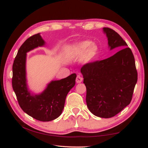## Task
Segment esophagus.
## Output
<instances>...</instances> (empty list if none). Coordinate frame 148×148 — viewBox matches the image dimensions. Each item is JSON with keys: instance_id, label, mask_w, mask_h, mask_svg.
<instances>
[{"instance_id": "34e87169", "label": "esophagus", "mask_w": 148, "mask_h": 148, "mask_svg": "<svg viewBox=\"0 0 148 148\" xmlns=\"http://www.w3.org/2000/svg\"><path fill=\"white\" fill-rule=\"evenodd\" d=\"M82 81H83V78L81 76L79 75H77V78H76V82H77V83H82Z\"/></svg>"}]
</instances>
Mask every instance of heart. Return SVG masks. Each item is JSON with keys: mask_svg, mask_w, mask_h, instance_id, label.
Segmentation results:
<instances>
[{"mask_svg": "<svg viewBox=\"0 0 148 148\" xmlns=\"http://www.w3.org/2000/svg\"><path fill=\"white\" fill-rule=\"evenodd\" d=\"M98 52V47L95 43L89 41L77 43L71 50V54L75 56H81L84 53V60L89 62L95 57Z\"/></svg>", "mask_w": 148, "mask_h": 148, "instance_id": "1", "label": "heart"}]
</instances>
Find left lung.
<instances>
[{
    "mask_svg": "<svg viewBox=\"0 0 148 148\" xmlns=\"http://www.w3.org/2000/svg\"><path fill=\"white\" fill-rule=\"evenodd\" d=\"M110 50H122L106 59L88 63L81 69L86 87V101L89 111L97 117L110 118L130 104L138 79L131 49L115 31L103 28Z\"/></svg>",
    "mask_w": 148,
    "mask_h": 148,
    "instance_id": "left-lung-1",
    "label": "left lung"
}]
</instances>
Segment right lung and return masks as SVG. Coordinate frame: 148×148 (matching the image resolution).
<instances>
[{
    "instance_id": "1",
    "label": "right lung",
    "mask_w": 148,
    "mask_h": 148,
    "mask_svg": "<svg viewBox=\"0 0 148 148\" xmlns=\"http://www.w3.org/2000/svg\"><path fill=\"white\" fill-rule=\"evenodd\" d=\"M45 44L38 33L29 37L21 46L13 64L12 87L25 113L38 120L49 122L61 115L67 94L75 84L77 75L73 73L60 80H52L41 93L30 91L26 79V53Z\"/></svg>"
}]
</instances>
